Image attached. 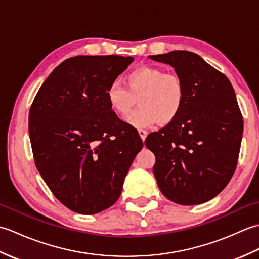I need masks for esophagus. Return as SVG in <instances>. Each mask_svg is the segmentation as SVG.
Segmentation results:
<instances>
[{
	"instance_id": "esophagus-1",
	"label": "esophagus",
	"mask_w": 259,
	"mask_h": 259,
	"mask_svg": "<svg viewBox=\"0 0 259 259\" xmlns=\"http://www.w3.org/2000/svg\"><path fill=\"white\" fill-rule=\"evenodd\" d=\"M138 133H139V136H140V138L142 139V141H145L146 138H147V135H148L147 130H145V129H139Z\"/></svg>"
}]
</instances>
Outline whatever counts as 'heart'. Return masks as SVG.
Returning <instances> with one entry per match:
<instances>
[{"label": "heart", "instance_id": "1", "mask_svg": "<svg viewBox=\"0 0 259 259\" xmlns=\"http://www.w3.org/2000/svg\"><path fill=\"white\" fill-rule=\"evenodd\" d=\"M126 87L114 81L107 89V101L115 113L128 114L139 98L140 109L125 118L136 128L168 123L179 114L185 100L183 81L176 73L156 67H140L125 75Z\"/></svg>", "mask_w": 259, "mask_h": 259}]
</instances>
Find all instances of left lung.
Returning <instances> with one entry per match:
<instances>
[{
	"instance_id": "1",
	"label": "left lung",
	"mask_w": 259,
	"mask_h": 259,
	"mask_svg": "<svg viewBox=\"0 0 259 259\" xmlns=\"http://www.w3.org/2000/svg\"><path fill=\"white\" fill-rule=\"evenodd\" d=\"M171 65L183 81L179 114L145 145L156 156L159 189L184 206L212 199L227 186L237 166L243 117L227 76L189 51L149 56Z\"/></svg>"
}]
</instances>
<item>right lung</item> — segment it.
<instances>
[{
	"label": "right lung",
	"mask_w": 259,
	"mask_h": 259,
	"mask_svg": "<svg viewBox=\"0 0 259 259\" xmlns=\"http://www.w3.org/2000/svg\"><path fill=\"white\" fill-rule=\"evenodd\" d=\"M133 57L78 56L54 69L33 101L29 135L35 166L70 210L95 214L119 199L142 140L107 101Z\"/></svg>",
	"instance_id": "1"
}]
</instances>
